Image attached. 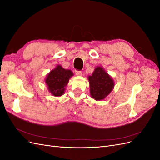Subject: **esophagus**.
I'll list each match as a JSON object with an SVG mask.
<instances>
[{
	"label": "esophagus",
	"instance_id": "34e87169",
	"mask_svg": "<svg viewBox=\"0 0 160 160\" xmlns=\"http://www.w3.org/2000/svg\"><path fill=\"white\" fill-rule=\"evenodd\" d=\"M75 72L76 75L81 76V75H82V72H81V71H77V70H75Z\"/></svg>",
	"mask_w": 160,
	"mask_h": 160
}]
</instances>
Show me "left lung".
Segmentation results:
<instances>
[{
    "instance_id": "left-lung-1",
    "label": "left lung",
    "mask_w": 160,
    "mask_h": 160,
    "mask_svg": "<svg viewBox=\"0 0 160 160\" xmlns=\"http://www.w3.org/2000/svg\"><path fill=\"white\" fill-rule=\"evenodd\" d=\"M88 80L91 97L96 101L104 99L114 88L113 79L102 67H97Z\"/></svg>"
}]
</instances>
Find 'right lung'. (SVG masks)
Returning <instances> with one entry per match:
<instances>
[{"instance_id":"obj_1","label":"right lung","mask_w":160,"mask_h":160,"mask_svg":"<svg viewBox=\"0 0 160 160\" xmlns=\"http://www.w3.org/2000/svg\"><path fill=\"white\" fill-rule=\"evenodd\" d=\"M72 75L73 73L71 70L65 69L62 66L58 65L47 75L45 79L48 90L53 96L62 95L65 93V88Z\"/></svg>"}]
</instances>
